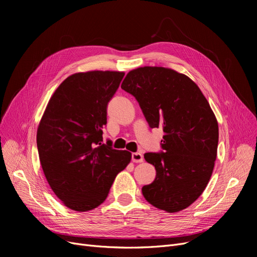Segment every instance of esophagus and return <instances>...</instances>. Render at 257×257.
Returning <instances> with one entry per match:
<instances>
[{
    "label": "esophagus",
    "mask_w": 257,
    "mask_h": 257,
    "mask_svg": "<svg viewBox=\"0 0 257 257\" xmlns=\"http://www.w3.org/2000/svg\"><path fill=\"white\" fill-rule=\"evenodd\" d=\"M131 159H132L133 163H143V161H144V156H143V154L138 153V152L137 153H132Z\"/></svg>",
    "instance_id": "obj_1"
}]
</instances>
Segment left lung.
I'll use <instances>...</instances> for the list:
<instances>
[{"mask_svg": "<svg viewBox=\"0 0 257 257\" xmlns=\"http://www.w3.org/2000/svg\"><path fill=\"white\" fill-rule=\"evenodd\" d=\"M121 89L137 99L151 128H163L160 152L145 153L156 177L143 186L153 206L177 212L201 196L217 158L219 127L209 103L187 76L166 67L129 72Z\"/></svg>", "mask_w": 257, "mask_h": 257, "instance_id": "obj_1", "label": "left lung"}]
</instances>
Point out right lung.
I'll use <instances>...</instances> for the list:
<instances>
[{"instance_id":"add662e5","label":"right lung","mask_w":257,"mask_h":257,"mask_svg":"<svg viewBox=\"0 0 257 257\" xmlns=\"http://www.w3.org/2000/svg\"><path fill=\"white\" fill-rule=\"evenodd\" d=\"M124 73L93 71L67 77L50 99L37 129L45 176L63 204L76 211L98 207L131 153L103 143L107 106Z\"/></svg>"}]
</instances>
